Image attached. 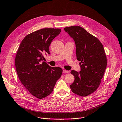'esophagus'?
I'll list each match as a JSON object with an SVG mask.
<instances>
[{
  "label": "esophagus",
  "instance_id": "esophagus-1",
  "mask_svg": "<svg viewBox=\"0 0 122 122\" xmlns=\"http://www.w3.org/2000/svg\"><path fill=\"white\" fill-rule=\"evenodd\" d=\"M62 72H63L64 73H69V71H67V70L63 69V70H62Z\"/></svg>",
  "mask_w": 122,
  "mask_h": 122
}]
</instances>
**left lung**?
Here are the masks:
<instances>
[{
  "mask_svg": "<svg viewBox=\"0 0 122 122\" xmlns=\"http://www.w3.org/2000/svg\"><path fill=\"white\" fill-rule=\"evenodd\" d=\"M64 30L74 41L77 59L81 61L79 72L71 71L75 80L70 88L75 94L86 97L97 89L104 75L107 66L104 48L97 38L79 26Z\"/></svg>",
  "mask_w": 122,
  "mask_h": 122,
  "instance_id": "8db88e82",
  "label": "left lung"
}]
</instances>
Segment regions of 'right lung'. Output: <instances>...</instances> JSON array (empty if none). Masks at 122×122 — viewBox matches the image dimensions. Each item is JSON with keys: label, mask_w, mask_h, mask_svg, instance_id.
Wrapping results in <instances>:
<instances>
[{"label": "right lung", "mask_w": 122, "mask_h": 122, "mask_svg": "<svg viewBox=\"0 0 122 122\" xmlns=\"http://www.w3.org/2000/svg\"><path fill=\"white\" fill-rule=\"evenodd\" d=\"M61 32L59 28H43L27 35L22 41L15 58L17 75L31 95L38 99L52 93L62 70L51 67L43 60L50 54L52 40Z\"/></svg>", "instance_id": "1"}]
</instances>
